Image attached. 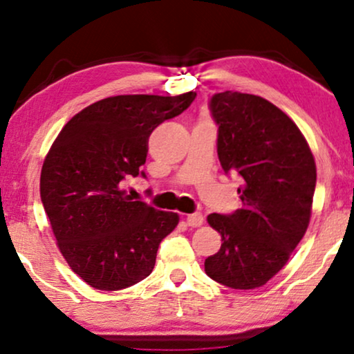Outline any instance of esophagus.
I'll return each mask as SVG.
<instances>
[{"label": "esophagus", "mask_w": 354, "mask_h": 354, "mask_svg": "<svg viewBox=\"0 0 354 354\" xmlns=\"http://www.w3.org/2000/svg\"><path fill=\"white\" fill-rule=\"evenodd\" d=\"M187 224L190 227H200L203 224V214L200 212H193V214L187 216Z\"/></svg>", "instance_id": "esophagus-1"}]
</instances>
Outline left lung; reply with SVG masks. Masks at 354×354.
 I'll use <instances>...</instances> for the list:
<instances>
[{
  "label": "left lung",
  "mask_w": 354,
  "mask_h": 354,
  "mask_svg": "<svg viewBox=\"0 0 354 354\" xmlns=\"http://www.w3.org/2000/svg\"><path fill=\"white\" fill-rule=\"evenodd\" d=\"M217 156L227 176H239L241 207L207 216L222 236L205 261L217 283L251 290L268 283L287 264L311 217L316 162L297 124L256 95H212Z\"/></svg>",
  "instance_id": "1"
}]
</instances>
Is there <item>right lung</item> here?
<instances>
[{
    "instance_id": "obj_1",
    "label": "right lung",
    "mask_w": 354,
    "mask_h": 354,
    "mask_svg": "<svg viewBox=\"0 0 354 354\" xmlns=\"http://www.w3.org/2000/svg\"><path fill=\"white\" fill-rule=\"evenodd\" d=\"M196 93L119 95L82 109L64 125L41 167L40 195L62 256L93 288L114 292L151 274L164 236L178 224L120 190L145 176L148 138L182 114Z\"/></svg>"
}]
</instances>
